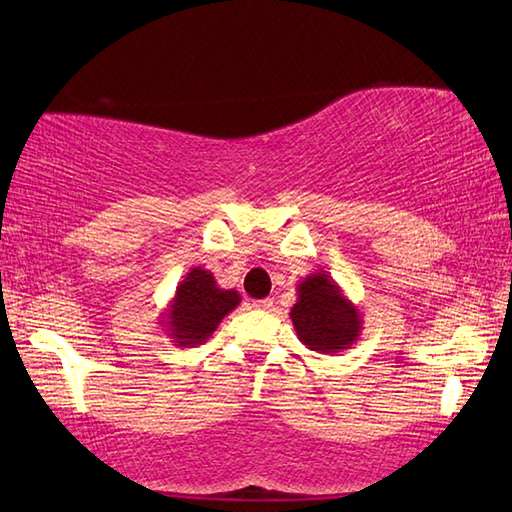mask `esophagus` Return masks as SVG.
I'll return each mask as SVG.
<instances>
[{
    "mask_svg": "<svg viewBox=\"0 0 512 512\" xmlns=\"http://www.w3.org/2000/svg\"><path fill=\"white\" fill-rule=\"evenodd\" d=\"M256 309H262V312H269V309H273V299H258L252 303Z\"/></svg>",
    "mask_w": 512,
    "mask_h": 512,
    "instance_id": "esophagus-1",
    "label": "esophagus"
}]
</instances>
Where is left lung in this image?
I'll use <instances>...</instances> for the list:
<instances>
[{
  "label": "left lung",
  "instance_id": "obj_1",
  "mask_svg": "<svg viewBox=\"0 0 512 512\" xmlns=\"http://www.w3.org/2000/svg\"><path fill=\"white\" fill-rule=\"evenodd\" d=\"M290 320L299 342L320 354L348 350L363 331V318L327 271L307 275L297 286Z\"/></svg>",
  "mask_w": 512,
  "mask_h": 512
}]
</instances>
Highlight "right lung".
Returning <instances> with one entry per match:
<instances>
[{
  "label": "right lung",
  "instance_id": "right-lung-1",
  "mask_svg": "<svg viewBox=\"0 0 512 512\" xmlns=\"http://www.w3.org/2000/svg\"><path fill=\"white\" fill-rule=\"evenodd\" d=\"M241 303L237 290H224L211 271L192 267L179 282L160 324L179 348L205 344L218 324Z\"/></svg>",
  "mask_w": 512,
  "mask_h": 512
}]
</instances>
